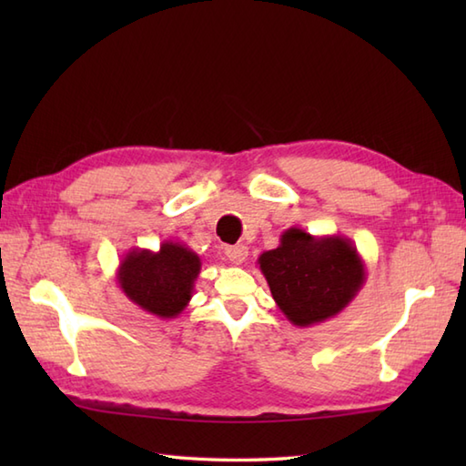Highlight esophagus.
Wrapping results in <instances>:
<instances>
[{
	"label": "esophagus",
	"instance_id": "34e87169",
	"mask_svg": "<svg viewBox=\"0 0 466 466\" xmlns=\"http://www.w3.org/2000/svg\"><path fill=\"white\" fill-rule=\"evenodd\" d=\"M226 256H228V260H230L232 264H242L246 258H248V248H246L244 244L228 246Z\"/></svg>",
	"mask_w": 466,
	"mask_h": 466
}]
</instances>
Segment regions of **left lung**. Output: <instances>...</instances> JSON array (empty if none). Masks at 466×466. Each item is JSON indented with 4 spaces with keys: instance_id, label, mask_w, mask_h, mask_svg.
<instances>
[{
    "instance_id": "obj_1",
    "label": "left lung",
    "mask_w": 466,
    "mask_h": 466,
    "mask_svg": "<svg viewBox=\"0 0 466 466\" xmlns=\"http://www.w3.org/2000/svg\"><path fill=\"white\" fill-rule=\"evenodd\" d=\"M258 264L274 302L294 326L334 319L366 282L359 250L340 234L312 236L289 228L279 248L262 252Z\"/></svg>"
}]
</instances>
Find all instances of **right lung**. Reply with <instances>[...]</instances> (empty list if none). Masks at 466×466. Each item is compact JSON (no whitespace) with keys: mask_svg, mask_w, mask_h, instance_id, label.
Returning a JSON list of instances; mask_svg holds the SVG:
<instances>
[{"mask_svg":"<svg viewBox=\"0 0 466 466\" xmlns=\"http://www.w3.org/2000/svg\"><path fill=\"white\" fill-rule=\"evenodd\" d=\"M200 268V256L194 250L166 240L156 252L132 248L117 266L116 280L127 300L142 310L157 319H176L192 299Z\"/></svg>","mask_w":466,"mask_h":466,"instance_id":"1","label":"right lung"}]
</instances>
